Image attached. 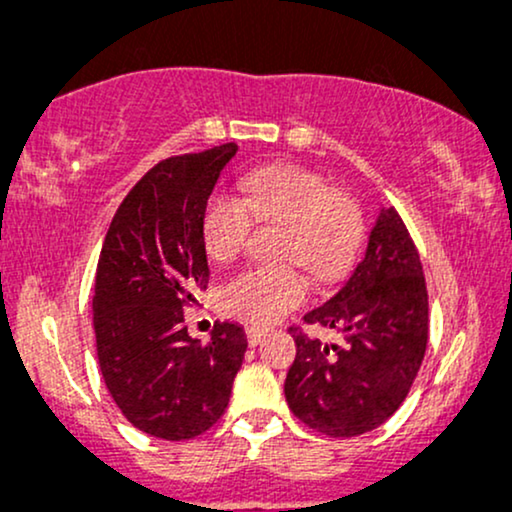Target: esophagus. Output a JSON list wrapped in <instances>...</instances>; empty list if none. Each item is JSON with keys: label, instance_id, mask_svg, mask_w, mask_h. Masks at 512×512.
<instances>
[{"label": "esophagus", "instance_id": "obj_1", "mask_svg": "<svg viewBox=\"0 0 512 512\" xmlns=\"http://www.w3.org/2000/svg\"><path fill=\"white\" fill-rule=\"evenodd\" d=\"M263 338H266V328H258V326L246 328V340H249V345H258Z\"/></svg>", "mask_w": 512, "mask_h": 512}]
</instances>
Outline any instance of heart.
<instances>
[{
    "label": "heart",
    "mask_w": 512,
    "mask_h": 512,
    "mask_svg": "<svg viewBox=\"0 0 512 512\" xmlns=\"http://www.w3.org/2000/svg\"><path fill=\"white\" fill-rule=\"evenodd\" d=\"M244 198L215 191L201 218V239L213 263L242 254L254 222L285 225L280 258L302 266L318 282L347 275L364 242V213L345 191L299 165H268L242 179ZM304 275L294 268L254 266L232 275L220 290L227 314L268 326L306 299Z\"/></svg>",
    "instance_id": "heart-1"
}]
</instances>
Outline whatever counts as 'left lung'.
Wrapping results in <instances>:
<instances>
[{
	"label": "left lung",
	"mask_w": 512,
	"mask_h": 512,
	"mask_svg": "<svg viewBox=\"0 0 512 512\" xmlns=\"http://www.w3.org/2000/svg\"><path fill=\"white\" fill-rule=\"evenodd\" d=\"M304 323L340 330L345 342L323 345L290 328L297 357L287 371L285 398L294 417L330 438L362 436L393 417L429 342L422 261L398 210H381L364 261Z\"/></svg>",
	"instance_id": "obj_1"
}]
</instances>
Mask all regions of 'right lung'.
<instances>
[{
	"instance_id": "obj_1",
	"label": "right lung",
	"mask_w": 512,
	"mask_h": 512,
	"mask_svg": "<svg viewBox=\"0 0 512 512\" xmlns=\"http://www.w3.org/2000/svg\"><path fill=\"white\" fill-rule=\"evenodd\" d=\"M237 143L158 162L114 213L95 270L93 328L112 400L143 434L186 441L225 414L246 352L244 328L191 340L184 309L208 287L201 218Z\"/></svg>"
}]
</instances>
